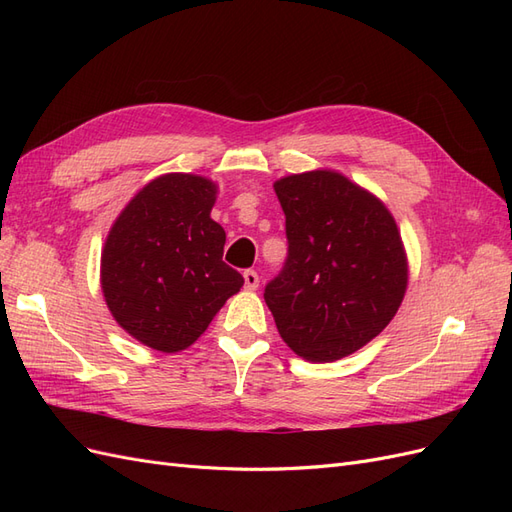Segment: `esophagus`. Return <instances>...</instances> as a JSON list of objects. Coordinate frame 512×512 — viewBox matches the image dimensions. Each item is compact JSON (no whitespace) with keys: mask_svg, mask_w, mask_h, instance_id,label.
I'll list each match as a JSON object with an SVG mask.
<instances>
[{"mask_svg":"<svg viewBox=\"0 0 512 512\" xmlns=\"http://www.w3.org/2000/svg\"><path fill=\"white\" fill-rule=\"evenodd\" d=\"M243 280H245V288H247V290H256V288H258V282H260V277H258V273H256L254 269H247V271L243 273Z\"/></svg>","mask_w":512,"mask_h":512,"instance_id":"obj_1","label":"esophagus"}]
</instances>
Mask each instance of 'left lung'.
Returning <instances> with one entry per match:
<instances>
[{
  "instance_id": "left-lung-1",
  "label": "left lung",
  "mask_w": 512,
  "mask_h": 512,
  "mask_svg": "<svg viewBox=\"0 0 512 512\" xmlns=\"http://www.w3.org/2000/svg\"><path fill=\"white\" fill-rule=\"evenodd\" d=\"M286 215L288 258L265 288L292 352L331 363L363 348L393 320L408 260L391 211L335 170L273 183Z\"/></svg>"
}]
</instances>
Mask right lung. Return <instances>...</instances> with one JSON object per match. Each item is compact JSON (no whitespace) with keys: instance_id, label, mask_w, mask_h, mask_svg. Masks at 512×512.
I'll return each mask as SVG.
<instances>
[{"instance_id":"1","label":"right lung","mask_w":512,"mask_h":512,"mask_svg":"<svg viewBox=\"0 0 512 512\" xmlns=\"http://www.w3.org/2000/svg\"><path fill=\"white\" fill-rule=\"evenodd\" d=\"M215 194L205 177L162 175L130 200L106 237V305L121 329L153 350L192 346L243 286L222 260L226 232L211 220Z\"/></svg>"}]
</instances>
